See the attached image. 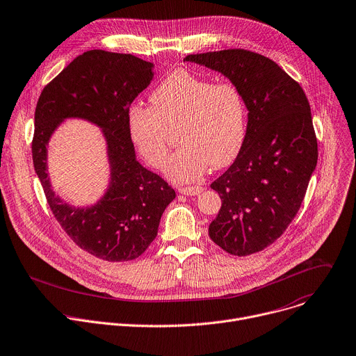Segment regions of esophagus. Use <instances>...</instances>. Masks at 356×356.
<instances>
[{"label": "esophagus", "mask_w": 356, "mask_h": 356, "mask_svg": "<svg viewBox=\"0 0 356 356\" xmlns=\"http://www.w3.org/2000/svg\"><path fill=\"white\" fill-rule=\"evenodd\" d=\"M203 187L200 186H191V187H179V193H181V195H187V196H197L200 195V193H203Z\"/></svg>", "instance_id": "1"}]
</instances>
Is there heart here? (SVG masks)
I'll use <instances>...</instances> for the list:
<instances>
[{
  "instance_id": "obj_1",
  "label": "heart",
  "mask_w": 356,
  "mask_h": 356,
  "mask_svg": "<svg viewBox=\"0 0 356 356\" xmlns=\"http://www.w3.org/2000/svg\"><path fill=\"white\" fill-rule=\"evenodd\" d=\"M150 102L129 109V134L147 163L161 169L179 129L181 146L166 166L172 180L196 181L210 166L225 168L238 156L247 134V105L236 83L176 70L153 89Z\"/></svg>"
}]
</instances>
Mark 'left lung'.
Masks as SVG:
<instances>
[{
	"mask_svg": "<svg viewBox=\"0 0 356 356\" xmlns=\"http://www.w3.org/2000/svg\"><path fill=\"white\" fill-rule=\"evenodd\" d=\"M221 72L245 99L248 123L234 163L210 186L221 209L210 238L232 255L263 251L297 216L318 160L311 108L301 85L270 58L247 49L187 55Z\"/></svg>",
	"mask_w": 356,
	"mask_h": 356,
	"instance_id": "obj_1",
	"label": "left lung"
}]
</instances>
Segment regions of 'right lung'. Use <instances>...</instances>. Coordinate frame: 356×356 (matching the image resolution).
<instances>
[{
	"label": "right lung",
	"instance_id": "1",
	"mask_svg": "<svg viewBox=\"0 0 356 356\" xmlns=\"http://www.w3.org/2000/svg\"><path fill=\"white\" fill-rule=\"evenodd\" d=\"M153 63L131 54L92 49L76 56L41 92L35 108L32 161L49 209L83 251L118 263L140 257L157 236L165 209L176 193L135 157L127 112L153 78ZM65 117H82L104 129L113 168L104 199L89 209L63 204L46 175V143Z\"/></svg>",
	"mask_w": 356,
	"mask_h": 356
}]
</instances>
